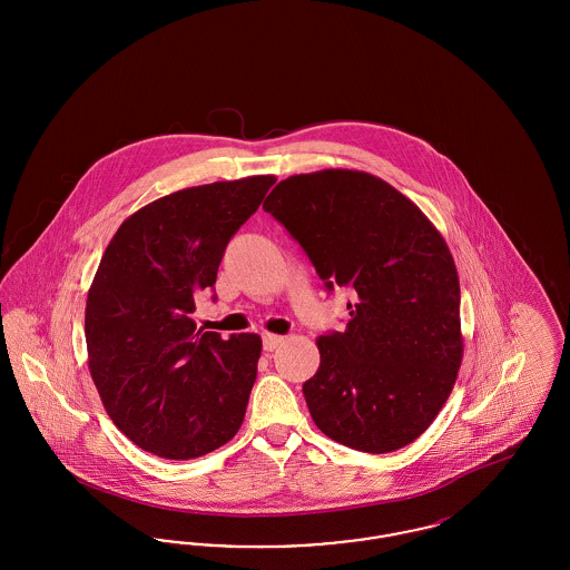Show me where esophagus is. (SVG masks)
<instances>
[{
  "label": "esophagus",
  "mask_w": 570,
  "mask_h": 570,
  "mask_svg": "<svg viewBox=\"0 0 570 570\" xmlns=\"http://www.w3.org/2000/svg\"><path fill=\"white\" fill-rule=\"evenodd\" d=\"M282 344H284V337H282V335H273V333H265V335H263V348H265L267 353L277 351Z\"/></svg>",
  "instance_id": "esophagus-1"
}]
</instances>
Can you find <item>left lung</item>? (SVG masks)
<instances>
[{
    "instance_id": "1",
    "label": "left lung",
    "mask_w": 570,
    "mask_h": 570,
    "mask_svg": "<svg viewBox=\"0 0 570 570\" xmlns=\"http://www.w3.org/2000/svg\"><path fill=\"white\" fill-rule=\"evenodd\" d=\"M263 209L328 291H353L346 331L316 340L321 367L303 384L316 428L376 455L414 442L449 400L463 356L460 277L444 237L402 191L348 168L293 175Z\"/></svg>"
}]
</instances>
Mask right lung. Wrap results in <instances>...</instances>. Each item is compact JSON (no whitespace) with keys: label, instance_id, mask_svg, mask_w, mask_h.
<instances>
[{"label":"right lung","instance_id":"right-lung-1","mask_svg":"<svg viewBox=\"0 0 570 570\" xmlns=\"http://www.w3.org/2000/svg\"><path fill=\"white\" fill-rule=\"evenodd\" d=\"M275 177L254 175L163 196L124 219L87 293V363L110 421L164 460L203 458L244 423L261 335L196 328L230 237Z\"/></svg>","mask_w":570,"mask_h":570}]
</instances>
